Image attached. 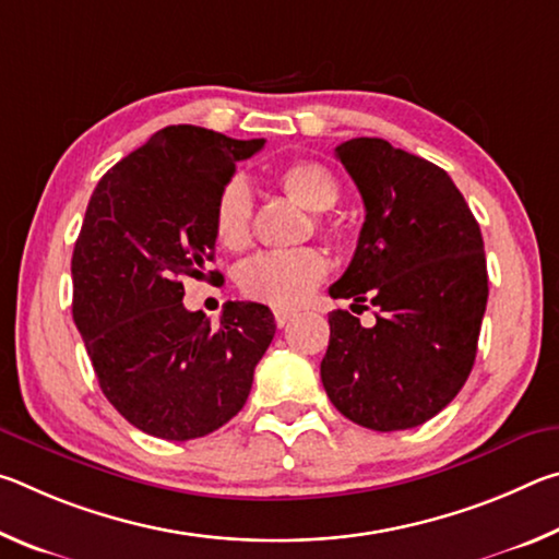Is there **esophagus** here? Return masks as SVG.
<instances>
[{"label": "esophagus", "instance_id": "obj_1", "mask_svg": "<svg viewBox=\"0 0 559 559\" xmlns=\"http://www.w3.org/2000/svg\"><path fill=\"white\" fill-rule=\"evenodd\" d=\"M273 318H276V325L278 328H286L293 318H296V313H293V310H283V308H278V310H273Z\"/></svg>", "mask_w": 559, "mask_h": 559}]
</instances>
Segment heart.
I'll use <instances>...</instances> for the list:
<instances>
[{"label":"heart","instance_id":"1","mask_svg":"<svg viewBox=\"0 0 559 559\" xmlns=\"http://www.w3.org/2000/svg\"><path fill=\"white\" fill-rule=\"evenodd\" d=\"M278 187L308 212H328L340 200L337 179L318 163H290L276 173ZM253 200L243 179L234 177L222 187L214 204V234L229 251H241L251 241ZM328 273V261L316 249L266 251L253 257L239 273L246 296L273 308H296Z\"/></svg>","mask_w":559,"mask_h":559}]
</instances>
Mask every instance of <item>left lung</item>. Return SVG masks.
<instances>
[{"mask_svg": "<svg viewBox=\"0 0 559 559\" xmlns=\"http://www.w3.org/2000/svg\"><path fill=\"white\" fill-rule=\"evenodd\" d=\"M365 224L333 298L377 308L372 328L328 316L320 380L335 409L374 431L429 421L466 384L488 302L484 236L451 177L382 138L335 147Z\"/></svg>", "mask_w": 559, "mask_h": 559, "instance_id": "8db88e82", "label": "left lung"}]
</instances>
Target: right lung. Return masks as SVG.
<instances>
[{
	"label": "right lung",
	"instance_id": "add662e5",
	"mask_svg": "<svg viewBox=\"0 0 559 559\" xmlns=\"http://www.w3.org/2000/svg\"><path fill=\"white\" fill-rule=\"evenodd\" d=\"M261 147L169 126L91 194L71 259L73 320L103 394L150 437L189 441L224 427L276 333L261 302L229 300L219 325L182 302V281L204 278L214 259L216 197Z\"/></svg>",
	"mask_w": 559,
	"mask_h": 559
}]
</instances>
